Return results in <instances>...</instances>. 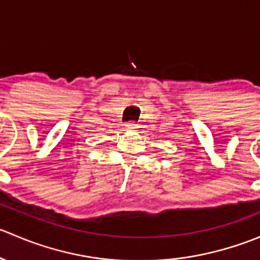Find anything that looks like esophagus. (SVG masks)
I'll return each mask as SVG.
<instances>
[{
	"mask_svg": "<svg viewBox=\"0 0 260 260\" xmlns=\"http://www.w3.org/2000/svg\"><path fill=\"white\" fill-rule=\"evenodd\" d=\"M138 128V125L136 124L135 122H128L127 124H125V129H128V131H135V129H137Z\"/></svg>",
	"mask_w": 260,
	"mask_h": 260,
	"instance_id": "34e87169",
	"label": "esophagus"
}]
</instances>
